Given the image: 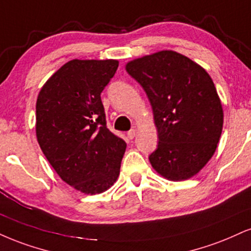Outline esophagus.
Here are the masks:
<instances>
[{
    "label": "esophagus",
    "mask_w": 251,
    "mask_h": 251,
    "mask_svg": "<svg viewBox=\"0 0 251 251\" xmlns=\"http://www.w3.org/2000/svg\"><path fill=\"white\" fill-rule=\"evenodd\" d=\"M135 134H137V131H135L134 128L129 129V131L127 132V137H128L129 139H131V140H132V139H133V138L135 137Z\"/></svg>",
    "instance_id": "34e87169"
}]
</instances>
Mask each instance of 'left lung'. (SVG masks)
Segmentation results:
<instances>
[{
    "label": "left lung",
    "instance_id": "8db88e82",
    "mask_svg": "<svg viewBox=\"0 0 251 251\" xmlns=\"http://www.w3.org/2000/svg\"><path fill=\"white\" fill-rule=\"evenodd\" d=\"M126 71L143 86L152 105L159 143L151 165L168 180L198 174L215 153L223 110L207 71L172 50L131 60Z\"/></svg>",
    "mask_w": 251,
    "mask_h": 251
}]
</instances>
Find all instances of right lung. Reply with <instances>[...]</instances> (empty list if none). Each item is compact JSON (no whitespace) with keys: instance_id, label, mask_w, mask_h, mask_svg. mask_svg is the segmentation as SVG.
<instances>
[{"instance_id":"add662e5","label":"right lung","mask_w":251,"mask_h":251,"mask_svg":"<svg viewBox=\"0 0 251 251\" xmlns=\"http://www.w3.org/2000/svg\"><path fill=\"white\" fill-rule=\"evenodd\" d=\"M118 60L74 59L48 79L36 102V135L45 158L68 185L99 194L119 176L126 143L106 126L100 93Z\"/></svg>"}]
</instances>
